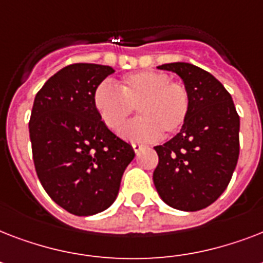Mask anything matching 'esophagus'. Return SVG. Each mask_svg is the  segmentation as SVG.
Returning a JSON list of instances; mask_svg holds the SVG:
<instances>
[{
  "instance_id": "obj_1",
  "label": "esophagus",
  "mask_w": 263,
  "mask_h": 263,
  "mask_svg": "<svg viewBox=\"0 0 263 263\" xmlns=\"http://www.w3.org/2000/svg\"><path fill=\"white\" fill-rule=\"evenodd\" d=\"M142 147H143V144L132 143V148H134V152H135V153H139L140 150H142Z\"/></svg>"
}]
</instances>
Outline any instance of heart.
Listing matches in <instances>:
<instances>
[{"label":"heart","instance_id":"1","mask_svg":"<svg viewBox=\"0 0 263 263\" xmlns=\"http://www.w3.org/2000/svg\"><path fill=\"white\" fill-rule=\"evenodd\" d=\"M92 103L111 131H119L136 107L140 117L123 129V136L129 140L156 139L161 132L165 136L176 134L187 121L191 107L185 86L156 71L129 73L117 88L101 83L92 94Z\"/></svg>","mask_w":263,"mask_h":263}]
</instances>
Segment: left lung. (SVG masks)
<instances>
[{"label":"left lung","mask_w":263,"mask_h":263,"mask_svg":"<svg viewBox=\"0 0 263 263\" xmlns=\"http://www.w3.org/2000/svg\"><path fill=\"white\" fill-rule=\"evenodd\" d=\"M158 69L180 76L191 107L179 134L154 147V185L171 208L202 210L220 198L236 168L240 119L231 94L212 73L188 63L164 64Z\"/></svg>","instance_id":"8db88e82"}]
</instances>
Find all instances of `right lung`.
I'll return each instance as SVG.
<instances>
[{
    "instance_id": "1",
    "label": "right lung",
    "mask_w": 263,
    "mask_h": 263,
    "mask_svg": "<svg viewBox=\"0 0 263 263\" xmlns=\"http://www.w3.org/2000/svg\"><path fill=\"white\" fill-rule=\"evenodd\" d=\"M113 72L107 65L72 64L35 95L28 124L35 171L47 195L75 216L106 210L135 157L92 103L95 88Z\"/></svg>"
}]
</instances>
